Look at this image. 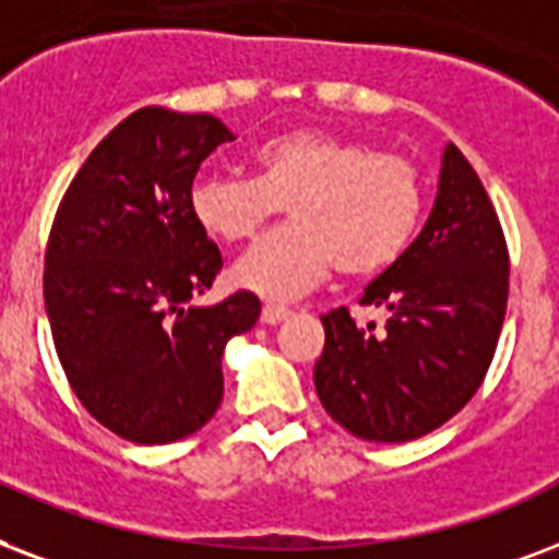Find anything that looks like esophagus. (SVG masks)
I'll list each match as a JSON object with an SVG mask.
<instances>
[{
    "instance_id": "1",
    "label": "esophagus",
    "mask_w": 559,
    "mask_h": 559,
    "mask_svg": "<svg viewBox=\"0 0 559 559\" xmlns=\"http://www.w3.org/2000/svg\"><path fill=\"white\" fill-rule=\"evenodd\" d=\"M292 318V309H285V306H274V302H267L262 306V323H280V320Z\"/></svg>"
}]
</instances>
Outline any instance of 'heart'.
<instances>
[{"label": "heart", "mask_w": 559, "mask_h": 559, "mask_svg": "<svg viewBox=\"0 0 559 559\" xmlns=\"http://www.w3.org/2000/svg\"><path fill=\"white\" fill-rule=\"evenodd\" d=\"M257 177H201L189 194L210 239H250L288 203L283 230L245 250L233 283L265 300H294L338 265L370 276L400 262L426 212V186L408 159L329 131H288L253 151Z\"/></svg>", "instance_id": "heart-1"}]
</instances>
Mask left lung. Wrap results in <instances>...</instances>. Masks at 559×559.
<instances>
[{
	"label": "left lung",
	"mask_w": 559,
	"mask_h": 559,
	"mask_svg": "<svg viewBox=\"0 0 559 559\" xmlns=\"http://www.w3.org/2000/svg\"><path fill=\"white\" fill-rule=\"evenodd\" d=\"M510 259L499 215L469 159L449 142L435 206L400 262L365 288L384 323L323 314L314 388L349 435L405 443L452 419L481 388L508 309Z\"/></svg>",
	"instance_id": "1"
}]
</instances>
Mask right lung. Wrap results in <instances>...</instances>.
I'll return each mask as SVG.
<instances>
[{
	"label": "right lung",
	"instance_id": "right-lung-1",
	"mask_svg": "<svg viewBox=\"0 0 559 559\" xmlns=\"http://www.w3.org/2000/svg\"><path fill=\"white\" fill-rule=\"evenodd\" d=\"M227 124L142 107L107 133L58 206L43 297L72 391L104 428L142 445L206 426L224 396L221 356L259 320L257 294L194 306L221 271L189 194Z\"/></svg>",
	"mask_w": 559,
	"mask_h": 559
}]
</instances>
